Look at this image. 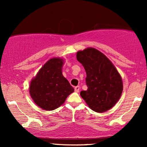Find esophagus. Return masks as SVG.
Listing matches in <instances>:
<instances>
[{
    "mask_svg": "<svg viewBox=\"0 0 147 147\" xmlns=\"http://www.w3.org/2000/svg\"><path fill=\"white\" fill-rule=\"evenodd\" d=\"M79 89H80V87L78 86H77L75 87V91L76 92H79Z\"/></svg>",
    "mask_w": 147,
    "mask_h": 147,
    "instance_id": "34e87169",
    "label": "esophagus"
}]
</instances>
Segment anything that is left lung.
Instances as JSON below:
<instances>
[{
  "label": "left lung",
  "instance_id": "left-lung-1",
  "mask_svg": "<svg viewBox=\"0 0 147 147\" xmlns=\"http://www.w3.org/2000/svg\"><path fill=\"white\" fill-rule=\"evenodd\" d=\"M77 59L86 72L88 89L81 91V97L91 110L97 113L109 111L122 93V79L117 70L106 55L93 48L79 50Z\"/></svg>",
  "mask_w": 147,
  "mask_h": 147
}]
</instances>
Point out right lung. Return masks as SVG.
<instances>
[{"instance_id": "right-lung-1", "label": "right lung", "mask_w": 147, "mask_h": 147, "mask_svg": "<svg viewBox=\"0 0 147 147\" xmlns=\"http://www.w3.org/2000/svg\"><path fill=\"white\" fill-rule=\"evenodd\" d=\"M63 61L59 57L49 59L30 82V96L43 110L57 109L74 92L73 87L62 74Z\"/></svg>"}]
</instances>
